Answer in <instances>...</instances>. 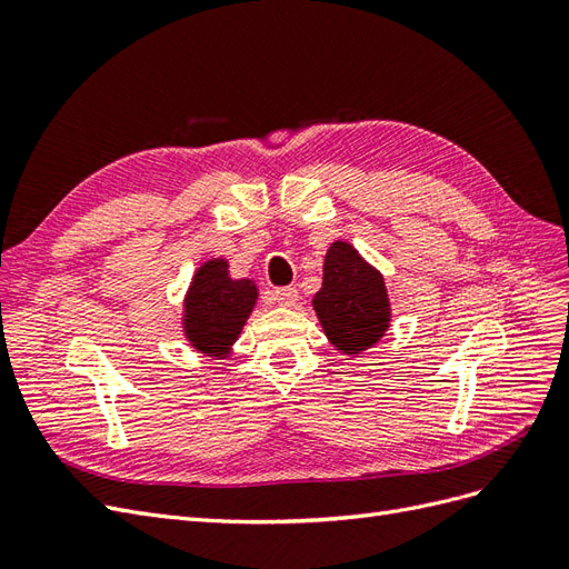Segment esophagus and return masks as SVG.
<instances>
[{
	"instance_id": "34e87169",
	"label": "esophagus",
	"mask_w": 569,
	"mask_h": 569,
	"mask_svg": "<svg viewBox=\"0 0 569 569\" xmlns=\"http://www.w3.org/2000/svg\"><path fill=\"white\" fill-rule=\"evenodd\" d=\"M272 299L278 306H284V308H291L297 301H299V291L295 287H278L272 291Z\"/></svg>"
}]
</instances>
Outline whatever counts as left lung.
<instances>
[{
	"label": "left lung",
	"instance_id": "obj_1",
	"mask_svg": "<svg viewBox=\"0 0 569 569\" xmlns=\"http://www.w3.org/2000/svg\"><path fill=\"white\" fill-rule=\"evenodd\" d=\"M322 332L343 356H360L391 327V301L385 274L358 249L335 239L325 253L322 287L313 297Z\"/></svg>",
	"mask_w": 569,
	"mask_h": 569
}]
</instances>
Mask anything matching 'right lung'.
Here are the masks:
<instances>
[{"mask_svg":"<svg viewBox=\"0 0 569 569\" xmlns=\"http://www.w3.org/2000/svg\"><path fill=\"white\" fill-rule=\"evenodd\" d=\"M258 287L251 278H232L228 258L203 261L182 299V335L197 353L222 360L256 308Z\"/></svg>","mask_w":569,"mask_h":569,"instance_id":"1","label":"right lung"}]
</instances>
